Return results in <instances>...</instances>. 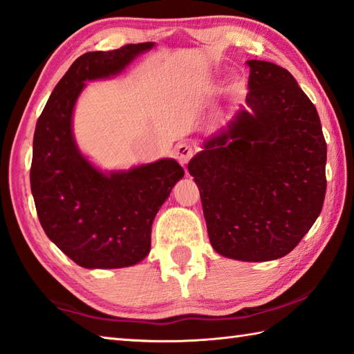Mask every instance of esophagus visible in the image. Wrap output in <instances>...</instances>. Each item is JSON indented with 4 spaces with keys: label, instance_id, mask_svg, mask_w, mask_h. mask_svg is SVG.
<instances>
[{
    "label": "esophagus",
    "instance_id": "obj_1",
    "mask_svg": "<svg viewBox=\"0 0 354 354\" xmlns=\"http://www.w3.org/2000/svg\"><path fill=\"white\" fill-rule=\"evenodd\" d=\"M194 147H192L189 142H181L179 145H176L175 149V158L178 159V162L181 165H185L190 160V158L194 156Z\"/></svg>",
    "mask_w": 354,
    "mask_h": 354
}]
</instances>
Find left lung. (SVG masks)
Here are the masks:
<instances>
[{
    "label": "left lung",
    "mask_w": 354,
    "mask_h": 354,
    "mask_svg": "<svg viewBox=\"0 0 354 354\" xmlns=\"http://www.w3.org/2000/svg\"><path fill=\"white\" fill-rule=\"evenodd\" d=\"M248 65L246 104L187 169L212 248L227 259L271 261L291 252L320 215L326 142L316 106L285 68Z\"/></svg>",
    "instance_id": "8db88e82"
}]
</instances>
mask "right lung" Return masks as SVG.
<instances>
[{
	"mask_svg": "<svg viewBox=\"0 0 354 354\" xmlns=\"http://www.w3.org/2000/svg\"><path fill=\"white\" fill-rule=\"evenodd\" d=\"M155 43L80 55L37 120L30 190L49 240L86 269L133 266L150 252L151 224L184 170L175 159L104 171L80 151L73 113L86 82L119 75Z\"/></svg>",
	"mask_w": 354,
	"mask_h": 354,
	"instance_id": "add662e5",
	"label": "right lung"
}]
</instances>
